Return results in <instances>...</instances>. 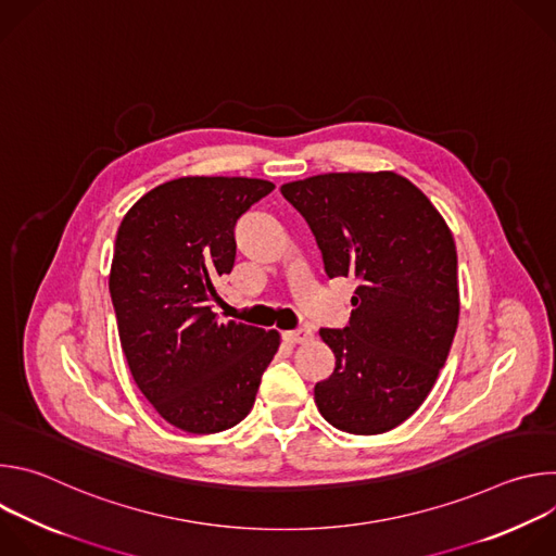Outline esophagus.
Masks as SVG:
<instances>
[{"instance_id":"1","label":"esophagus","mask_w":556,"mask_h":556,"mask_svg":"<svg viewBox=\"0 0 556 556\" xmlns=\"http://www.w3.org/2000/svg\"><path fill=\"white\" fill-rule=\"evenodd\" d=\"M283 337H286V341H288V343H294V345H296V343H307V341H312V332H309V330H305V328H303V330L286 332Z\"/></svg>"}]
</instances>
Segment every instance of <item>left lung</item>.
<instances>
[{
	"mask_svg": "<svg viewBox=\"0 0 556 556\" xmlns=\"http://www.w3.org/2000/svg\"><path fill=\"white\" fill-rule=\"evenodd\" d=\"M281 195L305 217L328 277L358 279L350 326L319 332L337 367L314 384V403L341 431H391L427 401L457 330L453 235L393 172L312 176Z\"/></svg>",
	"mask_w": 556,
	"mask_h": 556,
	"instance_id": "8db88e82",
	"label": "left lung"
}]
</instances>
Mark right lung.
<instances>
[{
	"label": "right lung",
	"mask_w": 556,
	"mask_h": 556,
	"mask_svg": "<svg viewBox=\"0 0 556 556\" xmlns=\"http://www.w3.org/2000/svg\"><path fill=\"white\" fill-rule=\"evenodd\" d=\"M268 180L189 176L144 193L123 217L110 270L129 371L169 425L217 433L255 405L279 332L217 321L215 279L235 264V224Z\"/></svg>",
	"instance_id": "obj_1"
}]
</instances>
